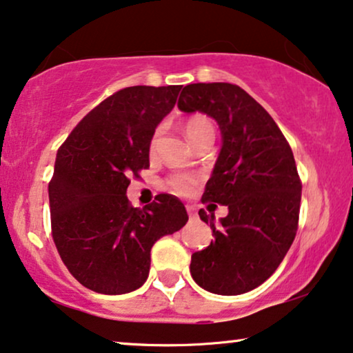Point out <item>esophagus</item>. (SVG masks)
Masks as SVG:
<instances>
[{
    "instance_id": "obj_1",
    "label": "esophagus",
    "mask_w": 353,
    "mask_h": 353,
    "mask_svg": "<svg viewBox=\"0 0 353 353\" xmlns=\"http://www.w3.org/2000/svg\"><path fill=\"white\" fill-rule=\"evenodd\" d=\"M187 213H189V216H190V219H194V218H196V210L194 208V206L187 205Z\"/></svg>"
}]
</instances>
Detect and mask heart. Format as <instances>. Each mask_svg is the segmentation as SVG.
Masks as SVG:
<instances>
[{"instance_id": "1", "label": "heart", "mask_w": 353, "mask_h": 353, "mask_svg": "<svg viewBox=\"0 0 353 353\" xmlns=\"http://www.w3.org/2000/svg\"><path fill=\"white\" fill-rule=\"evenodd\" d=\"M184 130H185L187 139L190 140L192 145H194L196 140H200L201 137H206V135H214L213 124H211L208 117L201 114L192 116L190 119H187ZM153 145H154V140H153ZM192 182H194V179H192L190 176L177 174V176H174L169 179V187H171L174 192H177V194H187L190 189Z\"/></svg>"}]
</instances>
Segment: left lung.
Instances as JSON below:
<instances>
[{
	"instance_id": "8db88e82",
	"label": "left lung",
	"mask_w": 353,
	"mask_h": 353,
	"mask_svg": "<svg viewBox=\"0 0 353 353\" xmlns=\"http://www.w3.org/2000/svg\"><path fill=\"white\" fill-rule=\"evenodd\" d=\"M177 106L218 122L223 145L203 201L229 211L218 223L199 211L214 241L192 255L190 274L211 294H245L278 270L297 234L302 184L294 153L265 108L232 83H190Z\"/></svg>"
}]
</instances>
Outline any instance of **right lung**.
Masks as SVG:
<instances>
[{
    "instance_id": "add662e5",
    "label": "right lung",
    "mask_w": 353,
    "mask_h": 353,
    "mask_svg": "<svg viewBox=\"0 0 353 353\" xmlns=\"http://www.w3.org/2000/svg\"><path fill=\"white\" fill-rule=\"evenodd\" d=\"M182 85L128 87L75 125L56 154L48 185L51 229L70 274L98 294L142 288L159 237L184 228L185 206L161 194L143 210L128 200L129 177L150 166L154 129Z\"/></svg>"
}]
</instances>
